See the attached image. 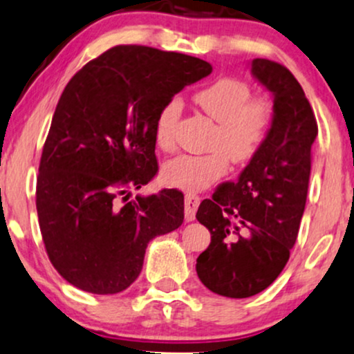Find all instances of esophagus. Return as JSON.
<instances>
[{
  "label": "esophagus",
  "instance_id": "obj_1",
  "mask_svg": "<svg viewBox=\"0 0 354 354\" xmlns=\"http://www.w3.org/2000/svg\"><path fill=\"white\" fill-rule=\"evenodd\" d=\"M201 203V198L196 194H186L185 198V218L187 222H192L196 218V210Z\"/></svg>",
  "mask_w": 354,
  "mask_h": 354
}]
</instances>
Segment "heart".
<instances>
[{
    "mask_svg": "<svg viewBox=\"0 0 354 354\" xmlns=\"http://www.w3.org/2000/svg\"><path fill=\"white\" fill-rule=\"evenodd\" d=\"M194 102L217 122L210 138L212 151L205 155H180L163 165L165 185L198 192L221 180L229 169V160L236 165L250 162L266 142L274 120L270 97L252 96L247 82L222 77L196 91ZM181 115V101L165 102L155 119V145L169 151L174 147V131Z\"/></svg>",
    "mask_w": 354,
    "mask_h": 354,
    "instance_id": "1",
    "label": "heart"
}]
</instances>
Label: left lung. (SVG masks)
<instances>
[{"label":"left lung","mask_w":354,"mask_h":354,"mask_svg":"<svg viewBox=\"0 0 354 354\" xmlns=\"http://www.w3.org/2000/svg\"><path fill=\"white\" fill-rule=\"evenodd\" d=\"M252 73L272 95L266 142L235 183L201 203L196 218L210 232L196 271L205 288L232 299L265 290L284 270L306 209L317 120L286 66L254 58Z\"/></svg>","instance_id":"8db88e82"}]
</instances>
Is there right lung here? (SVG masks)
Segmentation results:
<instances>
[{"label": "right lung", "instance_id": "1", "mask_svg": "<svg viewBox=\"0 0 354 354\" xmlns=\"http://www.w3.org/2000/svg\"><path fill=\"white\" fill-rule=\"evenodd\" d=\"M212 71L201 58L118 46L70 80L39 165L35 205L48 259L91 294H118L140 274L151 239L185 221L178 189L129 194L158 171L155 119L165 102Z\"/></svg>", "mask_w": 354, "mask_h": 354}]
</instances>
